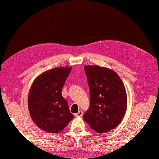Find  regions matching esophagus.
Returning a JSON list of instances; mask_svg holds the SVG:
<instances>
[{"label":"esophagus","mask_w":159,"mask_h":159,"mask_svg":"<svg viewBox=\"0 0 159 159\" xmlns=\"http://www.w3.org/2000/svg\"><path fill=\"white\" fill-rule=\"evenodd\" d=\"M82 115H83V111L81 110H80L78 113H76L74 114L75 117H81V116H82Z\"/></svg>","instance_id":"obj_1"}]
</instances>
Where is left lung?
Instances as JSON below:
<instances>
[{"mask_svg":"<svg viewBox=\"0 0 159 159\" xmlns=\"http://www.w3.org/2000/svg\"><path fill=\"white\" fill-rule=\"evenodd\" d=\"M89 89L90 105L84 121L98 133L113 129L126 111L125 86L116 72L99 66H84Z\"/></svg>","mask_w":159,"mask_h":159,"instance_id":"obj_1","label":"left lung"}]
</instances>
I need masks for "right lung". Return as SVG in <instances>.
<instances>
[{"label":"right lung","mask_w":159,"mask_h":159,"mask_svg":"<svg viewBox=\"0 0 159 159\" xmlns=\"http://www.w3.org/2000/svg\"><path fill=\"white\" fill-rule=\"evenodd\" d=\"M71 68H57L42 74L34 81L28 95V109L33 121L43 131H61L74 119L62 88Z\"/></svg>","instance_id":"1"}]
</instances>
